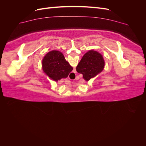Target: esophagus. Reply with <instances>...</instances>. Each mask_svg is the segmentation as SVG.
Listing matches in <instances>:
<instances>
[{
    "label": "esophagus",
    "instance_id": "34e87169",
    "mask_svg": "<svg viewBox=\"0 0 146 146\" xmlns=\"http://www.w3.org/2000/svg\"><path fill=\"white\" fill-rule=\"evenodd\" d=\"M74 75L75 76V74H74V72H72L71 74H70V76H72V77H74ZM70 77H69V79H70Z\"/></svg>",
    "mask_w": 146,
    "mask_h": 146
}]
</instances>
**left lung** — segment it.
Listing matches in <instances>:
<instances>
[{
    "label": "left lung",
    "instance_id": "obj_1",
    "mask_svg": "<svg viewBox=\"0 0 146 146\" xmlns=\"http://www.w3.org/2000/svg\"><path fill=\"white\" fill-rule=\"evenodd\" d=\"M105 66L104 60L99 52L90 50L83 55L78 64L77 72L83 74L85 80H90L103 70Z\"/></svg>",
    "mask_w": 146,
    "mask_h": 146
}]
</instances>
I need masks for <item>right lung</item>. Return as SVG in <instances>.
Here are the masks:
<instances>
[{
	"mask_svg": "<svg viewBox=\"0 0 146 146\" xmlns=\"http://www.w3.org/2000/svg\"><path fill=\"white\" fill-rule=\"evenodd\" d=\"M42 64L44 72L55 82L66 78L73 70L62 53L57 50H52L47 54L44 57Z\"/></svg>",
	"mask_w": 146,
	"mask_h": 146,
	"instance_id": "right-lung-1",
	"label": "right lung"
}]
</instances>
